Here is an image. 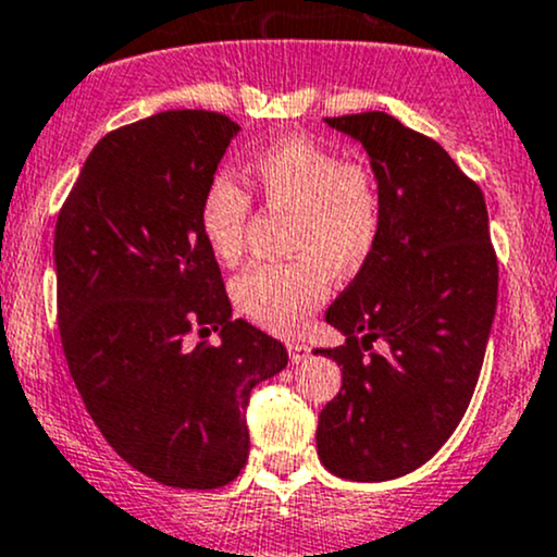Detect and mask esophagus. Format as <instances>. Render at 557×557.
<instances>
[{"instance_id":"34e87169","label":"esophagus","mask_w":557,"mask_h":557,"mask_svg":"<svg viewBox=\"0 0 557 557\" xmlns=\"http://www.w3.org/2000/svg\"><path fill=\"white\" fill-rule=\"evenodd\" d=\"M288 355H290V362H304L309 357V347L304 342H290L288 344Z\"/></svg>"}]
</instances>
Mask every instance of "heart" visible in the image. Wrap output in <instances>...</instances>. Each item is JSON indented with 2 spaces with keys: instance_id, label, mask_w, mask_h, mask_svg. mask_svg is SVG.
Wrapping results in <instances>:
<instances>
[{
  "instance_id": "1",
  "label": "heart",
  "mask_w": 557,
  "mask_h": 557,
  "mask_svg": "<svg viewBox=\"0 0 557 557\" xmlns=\"http://www.w3.org/2000/svg\"><path fill=\"white\" fill-rule=\"evenodd\" d=\"M263 202L288 210V253L296 261L256 263L234 280V304L256 325L296 333L327 296V269L349 277L371 259L382 230L376 178L347 165L318 140L283 138L248 165ZM250 197L230 178H215L200 202V232L210 253L234 263L243 253Z\"/></svg>"
}]
</instances>
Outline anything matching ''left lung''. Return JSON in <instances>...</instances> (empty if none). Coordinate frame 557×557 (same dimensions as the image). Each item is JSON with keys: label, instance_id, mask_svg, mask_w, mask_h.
<instances>
[{"label": "left lung", "instance_id": "1", "mask_svg": "<svg viewBox=\"0 0 557 557\" xmlns=\"http://www.w3.org/2000/svg\"><path fill=\"white\" fill-rule=\"evenodd\" d=\"M325 122L368 151L382 230L325 312L347 344L314 349L342 366V392L320 411L318 454L333 475L379 483L430 461L459 426L494 323L499 267L483 191L437 140L384 111ZM376 337L391 349L366 356Z\"/></svg>", "mask_w": 557, "mask_h": 557}]
</instances>
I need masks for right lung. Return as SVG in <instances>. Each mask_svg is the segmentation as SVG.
Segmentation results:
<instances>
[{
  "label": "right lung",
  "instance_id": "right-lung-1",
  "mask_svg": "<svg viewBox=\"0 0 557 557\" xmlns=\"http://www.w3.org/2000/svg\"><path fill=\"white\" fill-rule=\"evenodd\" d=\"M230 116L160 111L111 131L85 160L55 224L63 355L107 443L173 488H219L248 461L253 386L288 352L232 320L200 202L226 146ZM220 331L215 348L185 333Z\"/></svg>",
  "mask_w": 557,
  "mask_h": 557
}]
</instances>
